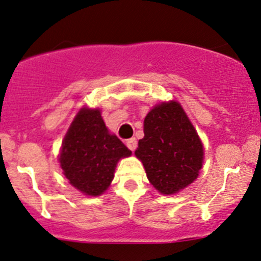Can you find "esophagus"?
<instances>
[{
  "label": "esophagus",
  "instance_id": "1",
  "mask_svg": "<svg viewBox=\"0 0 261 261\" xmlns=\"http://www.w3.org/2000/svg\"><path fill=\"white\" fill-rule=\"evenodd\" d=\"M126 146H127V148L130 149V150H134L136 149V147H137V141H136V139H130V140H127L126 141Z\"/></svg>",
  "mask_w": 261,
  "mask_h": 261
}]
</instances>
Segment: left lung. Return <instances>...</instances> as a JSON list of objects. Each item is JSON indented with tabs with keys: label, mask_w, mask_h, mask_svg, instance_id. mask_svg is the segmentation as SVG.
Listing matches in <instances>:
<instances>
[{
	"label": "left lung",
	"mask_w": 261,
	"mask_h": 261,
	"mask_svg": "<svg viewBox=\"0 0 261 261\" xmlns=\"http://www.w3.org/2000/svg\"><path fill=\"white\" fill-rule=\"evenodd\" d=\"M144 137L135 154L163 194H174L198 177L204 150L196 128L176 100L162 102L144 118Z\"/></svg>",
	"instance_id": "8db88e82"
}]
</instances>
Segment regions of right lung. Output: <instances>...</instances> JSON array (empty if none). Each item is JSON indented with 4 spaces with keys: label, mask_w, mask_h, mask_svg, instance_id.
<instances>
[{
    "label": "right lung",
    "mask_w": 261,
    "mask_h": 261,
    "mask_svg": "<svg viewBox=\"0 0 261 261\" xmlns=\"http://www.w3.org/2000/svg\"><path fill=\"white\" fill-rule=\"evenodd\" d=\"M131 150L109 134L99 109H80L62 142L63 174L86 196H100L114 178L119 159Z\"/></svg>",
    "instance_id": "obj_1"
}]
</instances>
